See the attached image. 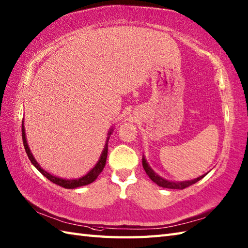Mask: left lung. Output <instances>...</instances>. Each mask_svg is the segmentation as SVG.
<instances>
[{
	"label": "left lung",
	"mask_w": 248,
	"mask_h": 248,
	"mask_svg": "<svg viewBox=\"0 0 248 248\" xmlns=\"http://www.w3.org/2000/svg\"><path fill=\"white\" fill-rule=\"evenodd\" d=\"M143 167H144V170H145L147 175H148V177L155 184H157V186H162V187H166V188H176V189H183V188H186V187H187L189 186H192V184L196 183L199 180H202V179L209 172L208 171L207 173H204V175H202V176H200L198 178H195V179H193V180H187V181H170V180H167V179L159 176L156 172H155V170H152V168L149 166L148 162H147L145 155H143Z\"/></svg>",
	"instance_id": "obj_1"
}]
</instances>
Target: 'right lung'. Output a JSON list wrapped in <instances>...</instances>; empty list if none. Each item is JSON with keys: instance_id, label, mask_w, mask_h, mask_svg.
I'll use <instances>...</instances> for the list:
<instances>
[{"instance_id": "right-lung-1", "label": "right lung", "mask_w": 248, "mask_h": 248, "mask_svg": "<svg viewBox=\"0 0 248 248\" xmlns=\"http://www.w3.org/2000/svg\"><path fill=\"white\" fill-rule=\"evenodd\" d=\"M113 132V128L109 129V131L108 132V138L107 140H105V145H104V148L101 152V155H100L98 162L96 163V165H94L91 170H89L85 176H83L81 178H78V179H64V178H60L57 176H53L51 175L49 171L45 170L43 167H41L38 162L36 161V159L34 157L33 154H31V151L29 147L28 144V140H26V134H25V129H24V123L22 121V140H23V145H24V148L26 151V155H28L30 161L31 162V164H33L37 170H38L46 178L49 179L51 182H53L57 186H62L65 188H77V187H80V186H87V184L93 182L96 179L98 178V176L101 173V171L103 170V168L105 166V162H107V156H108V140H109V136Z\"/></svg>"}]
</instances>
